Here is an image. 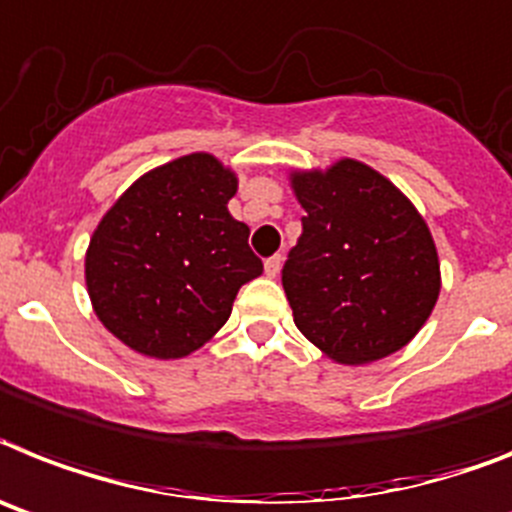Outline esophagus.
<instances>
[{"label": "esophagus", "mask_w": 512, "mask_h": 512, "mask_svg": "<svg viewBox=\"0 0 512 512\" xmlns=\"http://www.w3.org/2000/svg\"><path fill=\"white\" fill-rule=\"evenodd\" d=\"M281 263H283V257H281V255L268 257V260H265V276L276 278V276H278V270H281Z\"/></svg>", "instance_id": "34e87169"}]
</instances>
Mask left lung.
Returning a JSON list of instances; mask_svg holds the SVG:
<instances>
[{"instance_id": "8db88e82", "label": "left lung", "mask_w": 512, "mask_h": 512, "mask_svg": "<svg viewBox=\"0 0 512 512\" xmlns=\"http://www.w3.org/2000/svg\"><path fill=\"white\" fill-rule=\"evenodd\" d=\"M307 216L281 281L296 328L341 364L393 354L440 294L427 223L385 176L359 161L294 174Z\"/></svg>"}]
</instances>
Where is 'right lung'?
<instances>
[{"label":"right lung","instance_id":"add662e5","mask_svg":"<svg viewBox=\"0 0 512 512\" xmlns=\"http://www.w3.org/2000/svg\"><path fill=\"white\" fill-rule=\"evenodd\" d=\"M236 176L208 153L140 176L103 216L85 257L98 320L130 349L179 359L229 320L236 291L263 273L249 229L226 208Z\"/></svg>","mask_w":512,"mask_h":512}]
</instances>
